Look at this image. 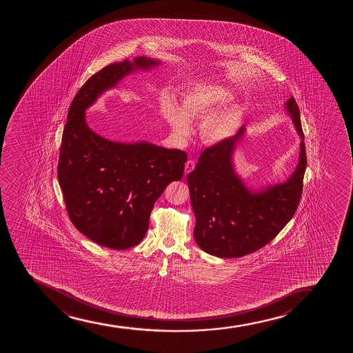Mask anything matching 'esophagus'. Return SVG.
Wrapping results in <instances>:
<instances>
[{
  "label": "esophagus",
  "mask_w": 353,
  "mask_h": 353,
  "mask_svg": "<svg viewBox=\"0 0 353 353\" xmlns=\"http://www.w3.org/2000/svg\"><path fill=\"white\" fill-rule=\"evenodd\" d=\"M195 162L193 160H188L185 165V174L191 173L192 170H194Z\"/></svg>",
  "instance_id": "34e87169"
}]
</instances>
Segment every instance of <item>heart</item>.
<instances>
[{"label":"heart","mask_w":353,"mask_h":353,"mask_svg":"<svg viewBox=\"0 0 353 353\" xmlns=\"http://www.w3.org/2000/svg\"><path fill=\"white\" fill-rule=\"evenodd\" d=\"M233 97L225 85H200L183 97L181 108L173 100L167 99L161 105L163 118L172 130L185 137L191 130V120L203 119L200 133L207 142H219L231 137L239 123V112L234 107H225L216 111Z\"/></svg>","instance_id":"obj_1"}]
</instances>
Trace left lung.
<instances>
[{"instance_id": "left-lung-1", "label": "left lung", "mask_w": 353, "mask_h": 353, "mask_svg": "<svg viewBox=\"0 0 353 353\" xmlns=\"http://www.w3.org/2000/svg\"><path fill=\"white\" fill-rule=\"evenodd\" d=\"M286 108L301 142L299 162L285 183L253 192L235 173L232 155L245 127L203 150L194 170L187 175L196 219L193 234L199 248L208 254L239 258L258 251L274 239L296 213L307 160L294 97L288 99Z\"/></svg>"}]
</instances>
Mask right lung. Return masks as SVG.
Here are the masks:
<instances>
[{
	"label": "right lung",
	"mask_w": 353,
	"mask_h": 353,
	"mask_svg": "<svg viewBox=\"0 0 353 353\" xmlns=\"http://www.w3.org/2000/svg\"><path fill=\"white\" fill-rule=\"evenodd\" d=\"M159 65L138 57L105 65L85 82L69 107L57 179L70 221L105 248L127 250L143 239L155 201L172 181L183 178L187 154L146 141L102 138L87 125L85 110L127 74Z\"/></svg>",
	"instance_id": "obj_1"
}]
</instances>
